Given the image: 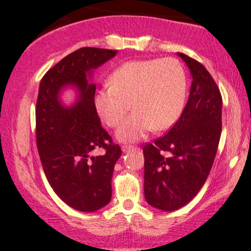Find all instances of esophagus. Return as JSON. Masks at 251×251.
I'll list each match as a JSON object with an SVG mask.
<instances>
[{"label":"esophagus","mask_w":251,"mask_h":251,"mask_svg":"<svg viewBox=\"0 0 251 251\" xmlns=\"http://www.w3.org/2000/svg\"><path fill=\"white\" fill-rule=\"evenodd\" d=\"M132 149H136V148L135 147H131V145H123V147H122L123 152H128V151H130Z\"/></svg>","instance_id":"34e87169"}]
</instances>
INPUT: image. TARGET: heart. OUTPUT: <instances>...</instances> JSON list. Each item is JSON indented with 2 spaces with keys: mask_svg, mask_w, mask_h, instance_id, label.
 Here are the masks:
<instances>
[{
  "mask_svg": "<svg viewBox=\"0 0 251 251\" xmlns=\"http://www.w3.org/2000/svg\"><path fill=\"white\" fill-rule=\"evenodd\" d=\"M109 82L95 92L93 103L107 126H116L130 102L134 111L116 131L121 142L140 141L152 128L169 129L184 109L186 73L175 58L128 61L110 74Z\"/></svg>",
  "mask_w": 251,
  "mask_h": 251,
  "instance_id": "obj_1",
  "label": "heart"
}]
</instances>
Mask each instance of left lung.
Here are the masks:
<instances>
[{"instance_id": "1", "label": "left lung", "mask_w": 251, "mask_h": 251, "mask_svg": "<svg viewBox=\"0 0 251 251\" xmlns=\"http://www.w3.org/2000/svg\"><path fill=\"white\" fill-rule=\"evenodd\" d=\"M177 54L192 75L188 101L171 130L143 148L145 200L165 212L181 208L203 186L222 128V98L212 75L197 60Z\"/></svg>"}]
</instances>
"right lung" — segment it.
Here are the masks:
<instances>
[{
  "instance_id": "add662e5",
  "label": "right lung",
  "mask_w": 251,
  "mask_h": 251,
  "mask_svg": "<svg viewBox=\"0 0 251 251\" xmlns=\"http://www.w3.org/2000/svg\"><path fill=\"white\" fill-rule=\"evenodd\" d=\"M117 51L81 48L46 72L36 104L37 148L49 184L66 205L80 212H95L111 198L114 166L122 151L101 126L93 98L97 85L93 72ZM76 92L71 105L61 94ZM105 149L102 156L93 150Z\"/></svg>"
}]
</instances>
